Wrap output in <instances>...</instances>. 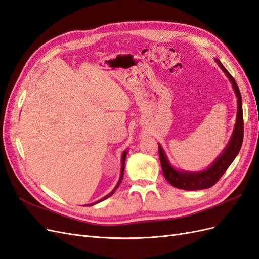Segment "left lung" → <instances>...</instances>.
Returning a JSON list of instances; mask_svg holds the SVG:
<instances>
[{"instance_id":"left-lung-1","label":"left lung","mask_w":259,"mask_h":259,"mask_svg":"<svg viewBox=\"0 0 259 259\" xmlns=\"http://www.w3.org/2000/svg\"><path fill=\"white\" fill-rule=\"evenodd\" d=\"M215 61L217 62L219 68L223 70L225 75L228 77V80L232 85L234 94H236L237 103H238L236 123H234V127L232 131L231 137L224 150L208 167L202 170L191 171V170L178 169L174 167L169 162L165 151H164V149L159 144V154H160V161H161L163 175L171 186L178 188V189L193 191V190L207 189V188L215 185L219 180V178L224 175L227 168L230 166V164L233 162V160L236 159V156L238 155L242 146L243 131H244L243 128H244V125H243L241 93L239 91L236 81H234L231 74L227 71L222 62L216 58H215Z\"/></svg>"}]
</instances>
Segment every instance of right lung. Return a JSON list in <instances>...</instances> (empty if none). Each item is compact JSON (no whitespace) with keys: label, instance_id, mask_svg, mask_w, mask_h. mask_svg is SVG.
I'll list each match as a JSON object with an SVG mask.
<instances>
[{"label":"right lung","instance_id":"1","mask_svg":"<svg viewBox=\"0 0 259 259\" xmlns=\"http://www.w3.org/2000/svg\"><path fill=\"white\" fill-rule=\"evenodd\" d=\"M127 153H128V149H126V150H124V151H123V153H122V156H121V173H120V178H119V180H117V184H116V185H115V187L113 188V190H112L110 193H108V194L106 195V197H104L103 199H100V200H98V201H96V202H94V203H90V204H88V206H93V205L97 204V203L103 202L104 200L108 199L109 197H111V195L115 192V190L117 189V187L120 186V184H121V182H122V179H123V175H124V167H125V160H126V155H127Z\"/></svg>","mask_w":259,"mask_h":259}]
</instances>
